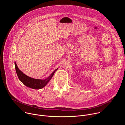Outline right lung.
Returning <instances> with one entry per match:
<instances>
[{
  "instance_id": "1",
  "label": "right lung",
  "mask_w": 125,
  "mask_h": 125,
  "mask_svg": "<svg viewBox=\"0 0 125 125\" xmlns=\"http://www.w3.org/2000/svg\"><path fill=\"white\" fill-rule=\"evenodd\" d=\"M15 66L16 72L19 80L26 86L32 89H35V90H40V89L42 88L45 86H46V85L50 81V80L52 78L53 75H54V74L55 72V71H57L58 69V68L55 69L51 73V74L50 75L49 77H48L45 79L42 80L33 79L26 75L20 70H19L15 62Z\"/></svg>"
}]
</instances>
